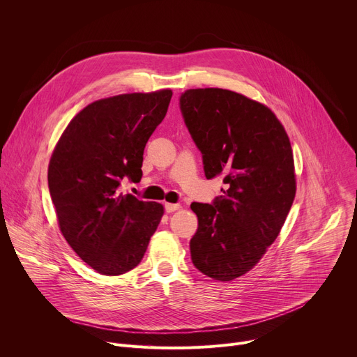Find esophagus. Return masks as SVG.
<instances>
[{
    "mask_svg": "<svg viewBox=\"0 0 357 357\" xmlns=\"http://www.w3.org/2000/svg\"><path fill=\"white\" fill-rule=\"evenodd\" d=\"M164 208H165V212H167V213H172V212L178 211L181 206L178 205V203H165Z\"/></svg>",
    "mask_w": 357,
    "mask_h": 357,
    "instance_id": "34e87169",
    "label": "esophagus"
}]
</instances>
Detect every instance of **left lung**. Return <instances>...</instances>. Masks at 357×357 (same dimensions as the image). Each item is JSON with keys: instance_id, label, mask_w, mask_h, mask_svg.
<instances>
[{"instance_id": "obj_1", "label": "left lung", "mask_w": 357, "mask_h": 357, "mask_svg": "<svg viewBox=\"0 0 357 357\" xmlns=\"http://www.w3.org/2000/svg\"><path fill=\"white\" fill-rule=\"evenodd\" d=\"M179 109L205 176L220 175L227 186L212 203L190 205L197 216L192 263L213 280L231 281L260 261L292 206L289 138L268 107L236 91L186 90Z\"/></svg>"}]
</instances>
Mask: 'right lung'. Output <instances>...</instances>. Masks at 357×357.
Wrapping results in <instances>:
<instances>
[{"label": "right lung", "mask_w": 357, "mask_h": 357, "mask_svg": "<svg viewBox=\"0 0 357 357\" xmlns=\"http://www.w3.org/2000/svg\"><path fill=\"white\" fill-rule=\"evenodd\" d=\"M171 90L120 94L84 107L62 134L47 169L61 231L105 275L137 267L164 215L162 205L120 190L142 176L144 148L164 120Z\"/></svg>", "instance_id": "obj_1"}]
</instances>
